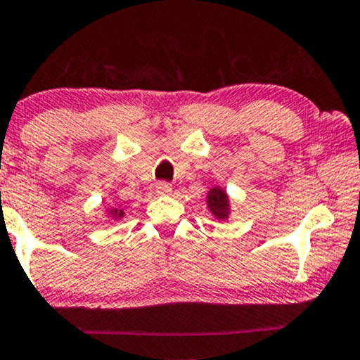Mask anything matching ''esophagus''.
Segmentation results:
<instances>
[{"label": "esophagus", "instance_id": "34e87169", "mask_svg": "<svg viewBox=\"0 0 360 360\" xmlns=\"http://www.w3.org/2000/svg\"><path fill=\"white\" fill-rule=\"evenodd\" d=\"M156 191H158V194L166 195L172 191V186H171V183H167V181H159V183L156 184Z\"/></svg>", "mask_w": 360, "mask_h": 360}]
</instances>
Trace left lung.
<instances>
[{"label": "left lung", "instance_id": "obj_1", "mask_svg": "<svg viewBox=\"0 0 360 360\" xmlns=\"http://www.w3.org/2000/svg\"><path fill=\"white\" fill-rule=\"evenodd\" d=\"M207 204L212 214L219 219H226L227 214H229V201H227V194L219 188H214L209 191L207 195Z\"/></svg>", "mask_w": 360, "mask_h": 360}]
</instances>
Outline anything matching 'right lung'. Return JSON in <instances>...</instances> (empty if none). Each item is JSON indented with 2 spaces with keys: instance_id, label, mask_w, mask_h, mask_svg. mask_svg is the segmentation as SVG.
<instances>
[{
  "instance_id": "right-lung-1",
  "label": "right lung",
  "mask_w": 360,
  "mask_h": 360,
  "mask_svg": "<svg viewBox=\"0 0 360 360\" xmlns=\"http://www.w3.org/2000/svg\"><path fill=\"white\" fill-rule=\"evenodd\" d=\"M112 216L121 217V216H122V211H117V209H115V211H112Z\"/></svg>"
}]
</instances>
